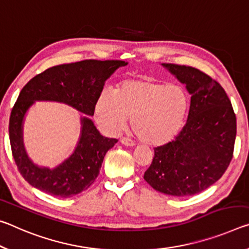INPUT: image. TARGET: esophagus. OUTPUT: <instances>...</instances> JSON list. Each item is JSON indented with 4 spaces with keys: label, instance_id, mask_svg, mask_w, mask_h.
<instances>
[{
    "label": "esophagus",
    "instance_id": "obj_1",
    "mask_svg": "<svg viewBox=\"0 0 249 249\" xmlns=\"http://www.w3.org/2000/svg\"><path fill=\"white\" fill-rule=\"evenodd\" d=\"M120 142L124 145H127V146H133L134 145V142L131 139H129V138H122Z\"/></svg>",
    "mask_w": 249,
    "mask_h": 249
}]
</instances>
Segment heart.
I'll return each instance as SVG.
<instances>
[{
  "label": "heart",
  "mask_w": 249,
  "mask_h": 249,
  "mask_svg": "<svg viewBox=\"0 0 249 249\" xmlns=\"http://www.w3.org/2000/svg\"><path fill=\"white\" fill-rule=\"evenodd\" d=\"M189 109L184 89L149 77L127 79L116 95L104 90L95 104V116L106 132L117 134L129 118L134 133L144 143L162 145L180 133Z\"/></svg>",
  "instance_id": "1"
}]
</instances>
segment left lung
<instances>
[{
  "label": "left lung",
  "instance_id": "obj_1",
  "mask_svg": "<svg viewBox=\"0 0 249 249\" xmlns=\"http://www.w3.org/2000/svg\"><path fill=\"white\" fill-rule=\"evenodd\" d=\"M191 95L184 127L175 140L154 149L144 180L159 192L190 196L222 178L233 158L236 116L216 80L196 68L162 64Z\"/></svg>",
  "mask_w": 249,
  "mask_h": 249
}]
</instances>
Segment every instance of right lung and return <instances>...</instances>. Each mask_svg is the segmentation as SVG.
<instances>
[{
  "instance_id": "1",
  "label": "right lung",
  "mask_w": 249,
  "mask_h": 249,
  "mask_svg": "<svg viewBox=\"0 0 249 249\" xmlns=\"http://www.w3.org/2000/svg\"><path fill=\"white\" fill-rule=\"evenodd\" d=\"M124 60H81L48 68L23 87L12 109L9 134L12 154L22 177L35 189L54 196L71 197L87 190L99 174L101 163L118 140L101 136L89 117H81L80 137L71 156L54 169L39 166L28 158L23 142L24 118L35 101L66 104L93 116L98 96Z\"/></svg>"
}]
</instances>
